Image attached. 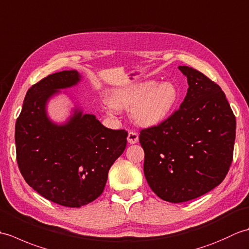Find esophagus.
I'll return each mask as SVG.
<instances>
[{"instance_id":"obj_1","label":"esophagus","mask_w":249,"mask_h":249,"mask_svg":"<svg viewBox=\"0 0 249 249\" xmlns=\"http://www.w3.org/2000/svg\"><path fill=\"white\" fill-rule=\"evenodd\" d=\"M138 140H139V136H138V134H137L136 131L130 130L129 133H128V136H127V141H128V143H130V144H135V143H137V142H138Z\"/></svg>"}]
</instances>
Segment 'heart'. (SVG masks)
I'll list each match as a JSON object with an SVG mask.
<instances>
[{"instance_id":"obj_1","label":"heart","mask_w":249,"mask_h":249,"mask_svg":"<svg viewBox=\"0 0 249 249\" xmlns=\"http://www.w3.org/2000/svg\"><path fill=\"white\" fill-rule=\"evenodd\" d=\"M178 100L179 93L174 83L143 81L114 89L105 103V109L109 114L115 110L129 109L130 118L137 125L153 127L170 116Z\"/></svg>"}]
</instances>
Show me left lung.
Instances as JSON below:
<instances>
[{
    "instance_id": "8db88e82",
    "label": "left lung",
    "mask_w": 249,
    "mask_h": 249,
    "mask_svg": "<svg viewBox=\"0 0 249 249\" xmlns=\"http://www.w3.org/2000/svg\"><path fill=\"white\" fill-rule=\"evenodd\" d=\"M187 78L184 102L170 118L142 129L144 176L160 199L181 203L224 181L233 156L235 116L220 87L202 72L178 66Z\"/></svg>"
}]
</instances>
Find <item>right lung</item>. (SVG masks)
Listing matches in <instances>:
<instances>
[{"label": "right lung", "mask_w": 249, "mask_h": 249, "mask_svg": "<svg viewBox=\"0 0 249 249\" xmlns=\"http://www.w3.org/2000/svg\"><path fill=\"white\" fill-rule=\"evenodd\" d=\"M81 78L77 71H63L34 84L15 128L17 162L25 182L44 198L68 208H80L103 194L109 169L127 143V131L105 127L77 105L64 123L49 118V100Z\"/></svg>", "instance_id": "obj_1"}]
</instances>
